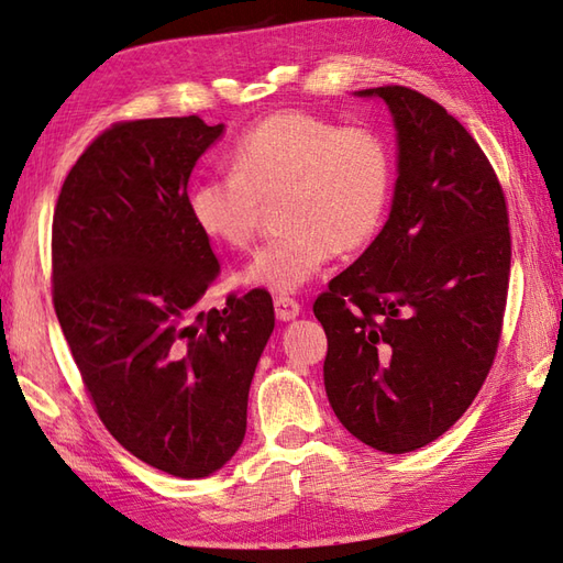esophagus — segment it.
Returning <instances> with one entry per match:
<instances>
[{
    "label": "esophagus",
    "instance_id": "esophagus-1",
    "mask_svg": "<svg viewBox=\"0 0 563 563\" xmlns=\"http://www.w3.org/2000/svg\"><path fill=\"white\" fill-rule=\"evenodd\" d=\"M274 313H277L279 320H294L298 313H301V303H298L291 296L279 294L277 298H274Z\"/></svg>",
    "mask_w": 563,
    "mask_h": 563
}]
</instances>
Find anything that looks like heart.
Listing matches in <instances>:
<instances>
[{
	"label": "heart",
	"instance_id": "obj_1",
	"mask_svg": "<svg viewBox=\"0 0 563 563\" xmlns=\"http://www.w3.org/2000/svg\"><path fill=\"white\" fill-rule=\"evenodd\" d=\"M227 176L199 178L187 211L211 243L247 250L262 205L279 199L284 233L260 250L245 277L274 291H298L332 255L376 239L393 192V152L366 124H336L308 110H279L233 142Z\"/></svg>",
	"mask_w": 563,
	"mask_h": 563
}]
</instances>
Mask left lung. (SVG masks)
Segmentation results:
<instances>
[{
  "label": "left lung",
  "instance_id": "1",
  "mask_svg": "<svg viewBox=\"0 0 563 563\" xmlns=\"http://www.w3.org/2000/svg\"><path fill=\"white\" fill-rule=\"evenodd\" d=\"M397 128L390 219L328 284L324 390L336 419L383 453H411L465 415L494 366L510 277L504 187L441 103L378 86Z\"/></svg>",
  "mask_w": 563,
  "mask_h": 563
}]
</instances>
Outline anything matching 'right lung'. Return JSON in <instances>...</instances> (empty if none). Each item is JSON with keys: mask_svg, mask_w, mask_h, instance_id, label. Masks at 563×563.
Wrapping results in <instances>:
<instances>
[{"mask_svg": "<svg viewBox=\"0 0 563 563\" xmlns=\"http://www.w3.org/2000/svg\"><path fill=\"white\" fill-rule=\"evenodd\" d=\"M223 124L124 120L84 148L53 217V303L96 415L173 477L227 465L274 330L265 289L202 308L221 274L187 211V180Z\"/></svg>", "mask_w": 563, "mask_h": 563, "instance_id": "1", "label": "right lung"}]
</instances>
